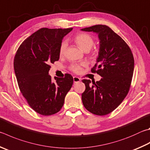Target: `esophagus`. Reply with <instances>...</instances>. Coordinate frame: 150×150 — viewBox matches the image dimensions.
Returning <instances> with one entry per match:
<instances>
[{
  "mask_svg": "<svg viewBox=\"0 0 150 150\" xmlns=\"http://www.w3.org/2000/svg\"><path fill=\"white\" fill-rule=\"evenodd\" d=\"M81 81V79L78 77H73V82L74 83H78Z\"/></svg>",
  "mask_w": 150,
  "mask_h": 150,
  "instance_id": "esophagus-1",
  "label": "esophagus"
}]
</instances>
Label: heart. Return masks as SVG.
<instances>
[{"mask_svg": "<svg viewBox=\"0 0 150 150\" xmlns=\"http://www.w3.org/2000/svg\"><path fill=\"white\" fill-rule=\"evenodd\" d=\"M73 40H74L75 42L77 44L79 48L84 52L89 51L94 45V40L92 39V37L88 34L84 33H81L77 34L74 37ZM66 48L67 42L63 41L61 43L59 48V55L63 56L65 52H66ZM83 66H84V64H83ZM71 69L73 71L77 73H79L81 71V66L77 64L72 65Z\"/></svg>", "mask_w": 150, "mask_h": 150, "instance_id": "obj_1", "label": "heart"}]
</instances>
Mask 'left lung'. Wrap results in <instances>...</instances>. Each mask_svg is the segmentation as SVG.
<instances>
[{"mask_svg":"<svg viewBox=\"0 0 150 150\" xmlns=\"http://www.w3.org/2000/svg\"><path fill=\"white\" fill-rule=\"evenodd\" d=\"M98 34V56L92 72L102 77L99 81L83 79L86 89L82 94L83 105L90 112L105 115L115 110L129 92L134 71L131 50L125 40L105 25L81 29Z\"/></svg>","mask_w":150,"mask_h":150,"instance_id":"left-lung-1","label":"left lung"}]
</instances>
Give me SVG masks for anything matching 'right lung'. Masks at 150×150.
I'll return each instance as SVG.
<instances>
[{"label":"right lung","instance_id":"right-lung-1","mask_svg":"<svg viewBox=\"0 0 150 150\" xmlns=\"http://www.w3.org/2000/svg\"><path fill=\"white\" fill-rule=\"evenodd\" d=\"M72 29H40L16 52L13 68L19 88L30 107L40 115H51L60 111L72 86L73 78L69 74L55 77V83L48 75L50 64L59 58L62 40Z\"/></svg>","mask_w":150,"mask_h":150}]
</instances>
